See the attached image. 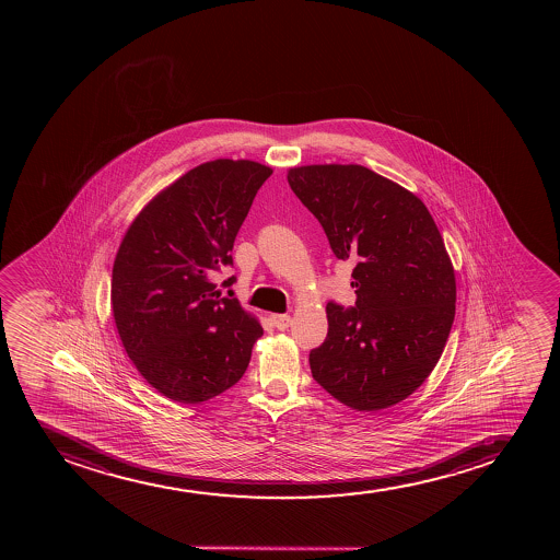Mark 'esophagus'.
<instances>
[{
    "label": "esophagus",
    "instance_id": "obj_1",
    "mask_svg": "<svg viewBox=\"0 0 560 560\" xmlns=\"http://www.w3.org/2000/svg\"><path fill=\"white\" fill-rule=\"evenodd\" d=\"M270 322L278 328V330H285L291 325V315L288 314H275L270 315Z\"/></svg>",
    "mask_w": 560,
    "mask_h": 560
}]
</instances>
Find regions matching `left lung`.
I'll use <instances>...</instances> for the list:
<instances>
[{"mask_svg": "<svg viewBox=\"0 0 560 560\" xmlns=\"http://www.w3.org/2000/svg\"><path fill=\"white\" fill-rule=\"evenodd\" d=\"M288 183L353 259V308L327 304V340L312 375L357 411L411 396L435 368L456 315V277L435 220L420 198L360 164L291 167Z\"/></svg>", "mask_w": 560, "mask_h": 560, "instance_id": "1", "label": "left lung"}]
</instances>
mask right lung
Masks as SVG:
<instances>
[{"label": "right lung", "mask_w": 560, "mask_h": 560, "mask_svg": "<svg viewBox=\"0 0 560 560\" xmlns=\"http://www.w3.org/2000/svg\"><path fill=\"white\" fill-rule=\"evenodd\" d=\"M272 170L254 161L206 162L138 212L112 270V314L143 380L179 404L235 385L264 328L212 277L232 265L257 190ZM232 280V278H230Z\"/></svg>", "instance_id": "obj_1"}]
</instances>
